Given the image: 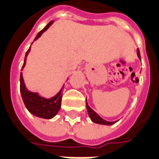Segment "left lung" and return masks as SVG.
Returning <instances> with one entry per match:
<instances>
[{
  "label": "left lung",
  "mask_w": 159,
  "mask_h": 159,
  "mask_svg": "<svg viewBox=\"0 0 159 159\" xmlns=\"http://www.w3.org/2000/svg\"><path fill=\"white\" fill-rule=\"evenodd\" d=\"M137 56H138V58L141 60V56H140V51L139 50H137ZM86 104H87V109H88V113H89V116L90 117V119L92 120V121L94 122V123H97V124H100V125H110L115 124L116 122L117 121H113V122H109L105 120H103L100 117V116L98 115L97 113L95 112L94 110H93V109L89 107V105L87 103V101H86Z\"/></svg>",
  "instance_id": "1"
}]
</instances>
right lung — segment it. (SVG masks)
Wrapping results in <instances>:
<instances>
[{"label":"right lung","mask_w":159,"mask_h":159,"mask_svg":"<svg viewBox=\"0 0 159 159\" xmlns=\"http://www.w3.org/2000/svg\"><path fill=\"white\" fill-rule=\"evenodd\" d=\"M52 23L53 21L48 23L45 26V28L42 29L38 34L37 36L35 37L34 40H36L40 37L41 34L44 31H46ZM29 51H30V48L26 52L25 59H24L22 70L25 66L26 59L29 55ZM62 90L63 89H61L56 96L50 98H45L41 97L39 95L38 93H33V92L29 91L27 89L24 81H23V73L21 72V74H20V92H21V95L23 98V103H24L26 108L28 109L29 112L33 114L34 116H37V117L43 119H51L54 116H56V114L58 113V111L61 109V105Z\"/></svg>","instance_id":"1"}]
</instances>
